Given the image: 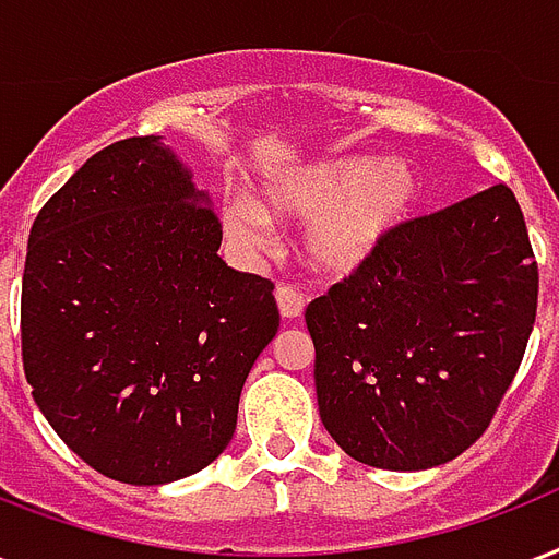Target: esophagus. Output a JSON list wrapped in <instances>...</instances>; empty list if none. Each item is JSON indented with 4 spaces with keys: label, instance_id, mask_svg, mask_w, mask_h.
I'll return each mask as SVG.
<instances>
[{
    "label": "esophagus",
    "instance_id": "34e87169",
    "mask_svg": "<svg viewBox=\"0 0 559 559\" xmlns=\"http://www.w3.org/2000/svg\"><path fill=\"white\" fill-rule=\"evenodd\" d=\"M275 301H278V310L284 319H298L301 317V310H305V298H301V293H296V289L287 287V284H281V287L275 289Z\"/></svg>",
    "mask_w": 559,
    "mask_h": 559
}]
</instances>
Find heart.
Instances as JSON below:
<instances>
[{
  "label": "heart",
  "instance_id": "b5f03b06",
  "mask_svg": "<svg viewBox=\"0 0 559 559\" xmlns=\"http://www.w3.org/2000/svg\"><path fill=\"white\" fill-rule=\"evenodd\" d=\"M419 195L421 178L411 164L343 157L275 178L263 190V211L313 216L305 234L310 266L328 275H352L411 219ZM225 225L242 240H263L270 228L266 216L249 202L228 204Z\"/></svg>",
  "mask_w": 559,
  "mask_h": 559
}]
</instances>
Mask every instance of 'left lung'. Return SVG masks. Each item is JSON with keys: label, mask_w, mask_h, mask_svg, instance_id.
<instances>
[{"label": "left lung", "mask_w": 559, "mask_h": 559, "mask_svg": "<svg viewBox=\"0 0 559 559\" xmlns=\"http://www.w3.org/2000/svg\"><path fill=\"white\" fill-rule=\"evenodd\" d=\"M536 296L507 185L404 223L305 310L325 431L348 457L393 472L463 454L516 378Z\"/></svg>", "instance_id": "obj_1"}]
</instances>
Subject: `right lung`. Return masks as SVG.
Returning a JSON list of instances; mask_svg holds the SVG:
<instances>
[{"label": "right lung", "mask_w": 559, "mask_h": 559, "mask_svg": "<svg viewBox=\"0 0 559 559\" xmlns=\"http://www.w3.org/2000/svg\"><path fill=\"white\" fill-rule=\"evenodd\" d=\"M219 242V216L157 138L96 152L34 219L25 381L105 478L169 484L231 442L242 383L281 317L275 284L231 270Z\"/></svg>", "instance_id": "obj_1"}]
</instances>
